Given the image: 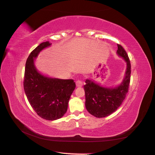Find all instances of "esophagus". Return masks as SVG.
<instances>
[{"label": "esophagus", "mask_w": 155, "mask_h": 155, "mask_svg": "<svg viewBox=\"0 0 155 155\" xmlns=\"http://www.w3.org/2000/svg\"><path fill=\"white\" fill-rule=\"evenodd\" d=\"M76 85H77V87H82V85H83L82 82L81 80L77 81V82H76Z\"/></svg>", "instance_id": "obj_1"}]
</instances>
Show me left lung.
<instances>
[{
    "label": "left lung",
    "mask_w": 155,
    "mask_h": 155,
    "mask_svg": "<svg viewBox=\"0 0 155 155\" xmlns=\"http://www.w3.org/2000/svg\"><path fill=\"white\" fill-rule=\"evenodd\" d=\"M117 54L125 59L127 68L125 77L117 88H107L100 86L89 79L84 86L86 108L93 116L103 118L110 115L120 106L128 92L130 82L131 64L126 51L121 45H117Z\"/></svg>",
    "instance_id": "left-lung-1"
}]
</instances>
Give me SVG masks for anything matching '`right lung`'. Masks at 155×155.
I'll use <instances>...</instances> for the list:
<instances>
[{
    "label": "right lung",
    "mask_w": 155,
    "mask_h": 155,
    "mask_svg": "<svg viewBox=\"0 0 155 155\" xmlns=\"http://www.w3.org/2000/svg\"><path fill=\"white\" fill-rule=\"evenodd\" d=\"M48 42H42L27 59L23 87L30 105L39 117L48 120L61 118L67 112L70 97L76 87L73 79L48 78L39 73L34 65V58Z\"/></svg>",
    "instance_id": "right-lung-1"
}]
</instances>
